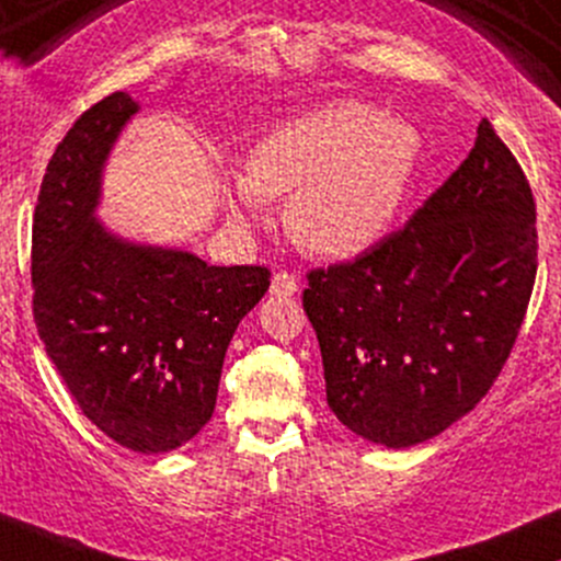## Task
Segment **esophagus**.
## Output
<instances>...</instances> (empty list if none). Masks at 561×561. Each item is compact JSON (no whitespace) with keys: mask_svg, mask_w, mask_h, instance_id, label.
Returning <instances> with one entry per match:
<instances>
[{"mask_svg":"<svg viewBox=\"0 0 561 561\" xmlns=\"http://www.w3.org/2000/svg\"><path fill=\"white\" fill-rule=\"evenodd\" d=\"M295 293H298V279H295V274H287V271L274 274V279H271V295H276V298H290Z\"/></svg>","mask_w":561,"mask_h":561,"instance_id":"34e87169","label":"esophagus"}]
</instances>
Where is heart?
I'll use <instances>...</instances> for the list:
<instances>
[{
    "label": "heart",
    "mask_w": 561,
    "mask_h": 561,
    "mask_svg": "<svg viewBox=\"0 0 561 561\" xmlns=\"http://www.w3.org/2000/svg\"><path fill=\"white\" fill-rule=\"evenodd\" d=\"M421 153V135L370 103H322L263 135L244 175L229 186L239 226L261 218L263 199L287 202V229L319 257L373 248L397 215Z\"/></svg>",
    "instance_id": "heart-1"
}]
</instances>
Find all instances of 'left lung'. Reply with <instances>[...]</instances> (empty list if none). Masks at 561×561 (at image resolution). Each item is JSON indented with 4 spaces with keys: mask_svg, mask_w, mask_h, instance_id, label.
I'll use <instances>...</instances> for the list:
<instances>
[{
    "mask_svg": "<svg viewBox=\"0 0 561 561\" xmlns=\"http://www.w3.org/2000/svg\"><path fill=\"white\" fill-rule=\"evenodd\" d=\"M535 271L533 188L482 119L463 164L402 229L306 274L337 421L393 450L450 428L506 365Z\"/></svg>",
    "mask_w": 561,
    "mask_h": 561,
    "instance_id": "left-lung-1",
    "label": "left lung"
}]
</instances>
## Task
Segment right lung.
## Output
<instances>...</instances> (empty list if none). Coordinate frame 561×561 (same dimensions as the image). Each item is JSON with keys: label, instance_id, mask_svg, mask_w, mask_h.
<instances>
[{"label": "right lung", "instance_id": "1", "mask_svg": "<svg viewBox=\"0 0 561 561\" xmlns=\"http://www.w3.org/2000/svg\"><path fill=\"white\" fill-rule=\"evenodd\" d=\"M135 111L111 92L58 144L31 226V282L36 330L79 410L116 445L157 455L213 417L226 348L271 271L207 266L98 224L103 162Z\"/></svg>", "mask_w": 561, "mask_h": 561}]
</instances>
